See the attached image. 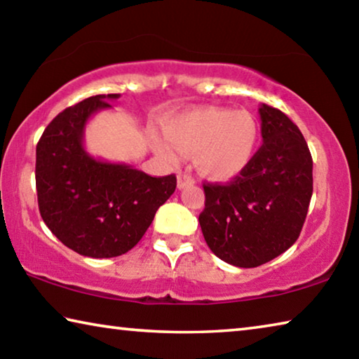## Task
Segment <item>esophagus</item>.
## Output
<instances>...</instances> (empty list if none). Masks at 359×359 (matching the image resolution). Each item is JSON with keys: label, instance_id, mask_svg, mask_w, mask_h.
Listing matches in <instances>:
<instances>
[{"label": "esophagus", "instance_id": "esophagus-1", "mask_svg": "<svg viewBox=\"0 0 359 359\" xmlns=\"http://www.w3.org/2000/svg\"><path fill=\"white\" fill-rule=\"evenodd\" d=\"M194 184V179L190 174L187 172H179L177 174V188L179 190H184L187 187H191Z\"/></svg>", "mask_w": 359, "mask_h": 359}]
</instances>
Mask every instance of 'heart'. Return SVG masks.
Masks as SVG:
<instances>
[{"label": "heart", "mask_w": 359, "mask_h": 359, "mask_svg": "<svg viewBox=\"0 0 359 359\" xmlns=\"http://www.w3.org/2000/svg\"><path fill=\"white\" fill-rule=\"evenodd\" d=\"M165 136L154 139V147L169 163L180 154L194 156V165L204 177L229 182L250 165L258 144V123L245 111L205 107L169 118Z\"/></svg>", "instance_id": "obj_1"}]
</instances>
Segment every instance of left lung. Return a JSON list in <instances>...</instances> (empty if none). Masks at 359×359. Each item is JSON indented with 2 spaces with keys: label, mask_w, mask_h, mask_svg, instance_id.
Instances as JSON below:
<instances>
[{
  "label": "left lung",
  "mask_w": 359,
  "mask_h": 359,
  "mask_svg": "<svg viewBox=\"0 0 359 359\" xmlns=\"http://www.w3.org/2000/svg\"><path fill=\"white\" fill-rule=\"evenodd\" d=\"M263 145L239 177L204 184L199 215L204 239L224 263L257 267L299 238L313 179L312 155L299 128L276 107L261 104Z\"/></svg>",
  "instance_id": "8db88e82"
}]
</instances>
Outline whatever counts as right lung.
<instances>
[{
	"mask_svg": "<svg viewBox=\"0 0 359 359\" xmlns=\"http://www.w3.org/2000/svg\"><path fill=\"white\" fill-rule=\"evenodd\" d=\"M120 95H96L60 112L36 147V190L47 228L71 250L112 258L131 250L174 193L175 175L151 177L83 147L85 126Z\"/></svg>",
	"mask_w": 359,
	"mask_h": 359,
	"instance_id": "obj_1",
	"label": "right lung"
}]
</instances>
